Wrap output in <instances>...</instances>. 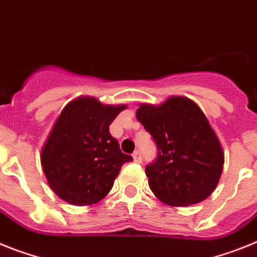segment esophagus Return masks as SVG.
<instances>
[{
  "instance_id": "34e87169",
  "label": "esophagus",
  "mask_w": 257,
  "mask_h": 257,
  "mask_svg": "<svg viewBox=\"0 0 257 257\" xmlns=\"http://www.w3.org/2000/svg\"><path fill=\"white\" fill-rule=\"evenodd\" d=\"M133 159L137 164H140V162H142V153H140V151H135V152L133 153Z\"/></svg>"
}]
</instances>
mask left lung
Here are the masks:
<instances>
[{"instance_id":"left-lung-1","label":"left lung","mask_w":257,"mask_h":257,"mask_svg":"<svg viewBox=\"0 0 257 257\" xmlns=\"http://www.w3.org/2000/svg\"><path fill=\"white\" fill-rule=\"evenodd\" d=\"M137 118L157 146V159L146 168L155 196L170 207L205 200L218 185L225 156L199 105L170 96L160 105L140 104Z\"/></svg>"}]
</instances>
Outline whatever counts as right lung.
Wrapping results in <instances>:
<instances>
[{"mask_svg": "<svg viewBox=\"0 0 257 257\" xmlns=\"http://www.w3.org/2000/svg\"><path fill=\"white\" fill-rule=\"evenodd\" d=\"M127 105H104L91 96H79L62 109L41 150L48 185L72 205H92L113 187L124 162L109 126Z\"/></svg>", "mask_w": 257, "mask_h": 257, "instance_id": "right-lung-1", "label": "right lung"}]
</instances>
